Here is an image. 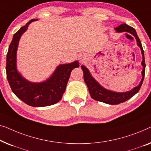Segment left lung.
I'll return each instance as SVG.
<instances>
[{
	"label": "left lung",
	"instance_id": "1",
	"mask_svg": "<svg viewBox=\"0 0 151 151\" xmlns=\"http://www.w3.org/2000/svg\"><path fill=\"white\" fill-rule=\"evenodd\" d=\"M116 31L117 32H128L132 34L133 36H135V39L137 40V44L139 47L141 48V52L142 55V58L143 60L142 61V65L143 66V70L142 72V78L140 83L138 86L135 87L132 90L126 92H115L112 91L108 90L107 89L103 88V87L100 86V84L98 83L94 78L91 76L90 72L88 69L84 65H81V69L83 72V78L85 82L87 84V86L88 88L89 92L91 97L95 101H101L103 103L109 104V105H118L123 102L127 101V100L133 97L135 94H137L139 92L140 88H141L142 83H143L144 75H145V59H144V50L142 48V43L140 42L138 36L137 35L136 31L134 28L131 27L127 24H122L120 26L115 28Z\"/></svg>",
	"mask_w": 151,
	"mask_h": 151
}]
</instances>
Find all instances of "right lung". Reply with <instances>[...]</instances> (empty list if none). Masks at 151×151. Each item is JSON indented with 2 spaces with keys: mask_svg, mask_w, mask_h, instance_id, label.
Returning <instances> with one entry per match:
<instances>
[{
  "mask_svg": "<svg viewBox=\"0 0 151 151\" xmlns=\"http://www.w3.org/2000/svg\"><path fill=\"white\" fill-rule=\"evenodd\" d=\"M35 20L37 19L31 20L13 36L7 54L6 73L8 82L15 95L28 105L40 107L53 105L61 101L72 70L79 67V65L77 61L59 65L48 79L39 83L29 82L20 75L16 69L18 42L29 24Z\"/></svg>",
  "mask_w": 151,
  "mask_h": 151,
  "instance_id": "right-lung-1",
  "label": "right lung"
}]
</instances>
